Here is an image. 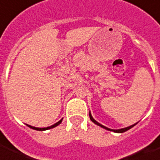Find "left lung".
I'll return each instance as SVG.
<instances>
[{
  "instance_id": "8db88e82",
  "label": "left lung",
  "mask_w": 160,
  "mask_h": 160,
  "mask_svg": "<svg viewBox=\"0 0 160 160\" xmlns=\"http://www.w3.org/2000/svg\"><path fill=\"white\" fill-rule=\"evenodd\" d=\"M89 117H90V119H91L92 122L94 123V124H96L97 126H99V127H102V128H104V129H106V130L107 131H112V132H119V133H122V132H127V130H129V129H131L132 127H133L135 126V125H137V123H135V124H133V125H132V126H130V127H125V128H121V129H111V128H108V127H105V126H103V125H101L100 123H99L98 121H96L95 119L92 118V116L91 112H89Z\"/></svg>"
}]
</instances>
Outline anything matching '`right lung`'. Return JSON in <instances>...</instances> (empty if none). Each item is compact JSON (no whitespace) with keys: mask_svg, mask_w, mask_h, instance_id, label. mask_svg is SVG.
Here are the masks:
<instances>
[{"mask_svg":"<svg viewBox=\"0 0 160 160\" xmlns=\"http://www.w3.org/2000/svg\"><path fill=\"white\" fill-rule=\"evenodd\" d=\"M62 119H61L60 121H58L57 123L55 124H53V126H50V127H43V128H39V127H32V126H29V125H27L28 127H30V128H32L33 130H37V131H46V130H48V129H51V128H53V127H57V126H59L61 122H62Z\"/></svg>","mask_w":160,"mask_h":160,"instance_id":"obj_1","label":"right lung"}]
</instances>
